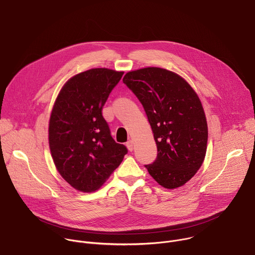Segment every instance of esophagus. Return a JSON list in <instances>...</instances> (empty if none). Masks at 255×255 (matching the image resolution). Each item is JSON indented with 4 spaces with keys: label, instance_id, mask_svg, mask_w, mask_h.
Returning a JSON list of instances; mask_svg holds the SVG:
<instances>
[{
    "label": "esophagus",
    "instance_id": "esophagus-1",
    "mask_svg": "<svg viewBox=\"0 0 255 255\" xmlns=\"http://www.w3.org/2000/svg\"><path fill=\"white\" fill-rule=\"evenodd\" d=\"M126 146H127V148L129 149V151H133V149H134V141H133V140L127 141Z\"/></svg>",
    "mask_w": 255,
    "mask_h": 255
}]
</instances>
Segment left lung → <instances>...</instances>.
<instances>
[{
	"mask_svg": "<svg viewBox=\"0 0 255 255\" xmlns=\"http://www.w3.org/2000/svg\"><path fill=\"white\" fill-rule=\"evenodd\" d=\"M123 83L142 104L157 146V157L145 165L165 189L184 186L201 167L208 142L202 103L189 83L160 67L129 71Z\"/></svg>",
	"mask_w": 255,
	"mask_h": 255,
	"instance_id": "8db88e82",
	"label": "left lung"
}]
</instances>
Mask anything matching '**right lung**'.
Listing matches in <instances>:
<instances>
[{
  "label": "right lung",
  "mask_w": 255,
  "mask_h": 255,
  "mask_svg": "<svg viewBox=\"0 0 255 255\" xmlns=\"http://www.w3.org/2000/svg\"><path fill=\"white\" fill-rule=\"evenodd\" d=\"M124 71L92 68L70 78L53 105L48 140L55 167L76 190L100 189L128 152L111 136L102 109Z\"/></svg>",
  "instance_id": "right-lung-1"
}]
</instances>
